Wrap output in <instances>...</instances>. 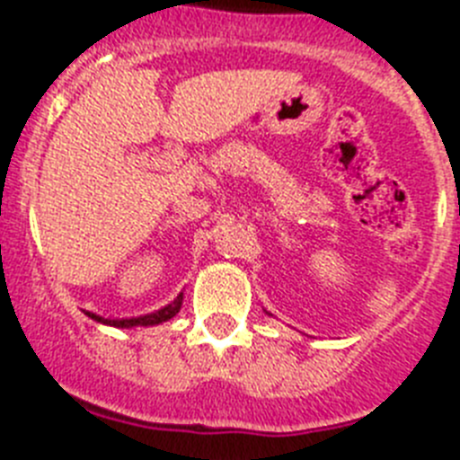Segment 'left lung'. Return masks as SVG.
Wrapping results in <instances>:
<instances>
[{
    "label": "left lung",
    "mask_w": 460,
    "mask_h": 460,
    "mask_svg": "<svg viewBox=\"0 0 460 460\" xmlns=\"http://www.w3.org/2000/svg\"><path fill=\"white\" fill-rule=\"evenodd\" d=\"M268 314H270V313H268Z\"/></svg>",
    "instance_id": "8db88e82"
}]
</instances>
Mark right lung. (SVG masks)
Instances as JSON below:
<instances>
[{"label":"right lung","mask_w":460,"mask_h":460,"mask_svg":"<svg viewBox=\"0 0 460 460\" xmlns=\"http://www.w3.org/2000/svg\"><path fill=\"white\" fill-rule=\"evenodd\" d=\"M183 305V294H178L169 305H164L162 310H155V313L140 314V317H128V320H110V317H101L96 313H86L91 320L101 322V324L108 326H117V329H131V326H157L162 322H169L171 317H176V313Z\"/></svg>","instance_id":"add662e5"}]
</instances>
